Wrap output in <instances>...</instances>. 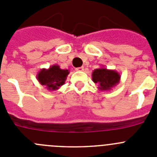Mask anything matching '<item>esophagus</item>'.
I'll return each instance as SVG.
<instances>
[{
  "label": "esophagus",
  "mask_w": 157,
  "mask_h": 157,
  "mask_svg": "<svg viewBox=\"0 0 157 157\" xmlns=\"http://www.w3.org/2000/svg\"><path fill=\"white\" fill-rule=\"evenodd\" d=\"M75 70H76V71H83V70H84V67L82 66V67H77V68H75Z\"/></svg>",
  "instance_id": "1"
}]
</instances>
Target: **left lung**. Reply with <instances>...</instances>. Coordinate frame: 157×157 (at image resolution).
<instances>
[{"label":"left lung","instance_id":"obj_1","mask_svg":"<svg viewBox=\"0 0 157 157\" xmlns=\"http://www.w3.org/2000/svg\"><path fill=\"white\" fill-rule=\"evenodd\" d=\"M93 82L98 85V89L101 91H110L115 87L121 80L119 72L115 70L100 67L95 69L92 73Z\"/></svg>","mask_w":157,"mask_h":157}]
</instances>
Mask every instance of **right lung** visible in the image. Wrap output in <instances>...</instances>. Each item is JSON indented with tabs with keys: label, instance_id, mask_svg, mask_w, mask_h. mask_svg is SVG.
<instances>
[{
	"label": "right lung",
	"instance_id": "add662e5",
	"mask_svg": "<svg viewBox=\"0 0 157 157\" xmlns=\"http://www.w3.org/2000/svg\"><path fill=\"white\" fill-rule=\"evenodd\" d=\"M68 74L67 69H61L59 65L54 64L47 69H41L37 74L36 78L47 90L54 91L65 83Z\"/></svg>",
	"mask_w": 157,
	"mask_h": 157
}]
</instances>
